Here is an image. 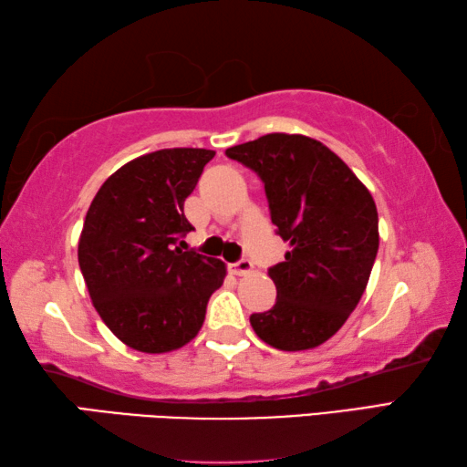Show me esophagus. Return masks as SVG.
I'll list each match as a JSON object with an SVG mask.
<instances>
[{
  "mask_svg": "<svg viewBox=\"0 0 467 467\" xmlns=\"http://www.w3.org/2000/svg\"><path fill=\"white\" fill-rule=\"evenodd\" d=\"M228 270H231L234 275H247L253 270V264L249 259H239V262L228 265Z\"/></svg>",
  "mask_w": 467,
  "mask_h": 467,
  "instance_id": "34e87169",
  "label": "esophagus"
}]
</instances>
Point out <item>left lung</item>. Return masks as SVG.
<instances>
[{"instance_id":"8db88e82","label":"left lung","mask_w":467,"mask_h":467,"mask_svg":"<svg viewBox=\"0 0 467 467\" xmlns=\"http://www.w3.org/2000/svg\"><path fill=\"white\" fill-rule=\"evenodd\" d=\"M264 181L270 216L290 244L270 267L275 305L253 313L255 334L278 350L319 346L344 326L367 288L379 249L373 195L337 154L298 133H267L226 150Z\"/></svg>"}]
</instances>
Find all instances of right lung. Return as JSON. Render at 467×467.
Returning a JSON list of instances; mask_svg holds the SVG:
<instances>
[{
  "mask_svg": "<svg viewBox=\"0 0 467 467\" xmlns=\"http://www.w3.org/2000/svg\"><path fill=\"white\" fill-rule=\"evenodd\" d=\"M214 150L164 148L115 171L88 208L78 262L94 309L125 346L177 350L197 336L226 265L183 251V203Z\"/></svg>",
  "mask_w": 467,
  "mask_h": 467,
  "instance_id": "1",
  "label": "right lung"
}]
</instances>
